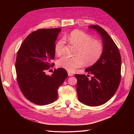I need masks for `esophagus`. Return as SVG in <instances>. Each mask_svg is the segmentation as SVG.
Here are the masks:
<instances>
[{
    "label": "esophagus",
    "instance_id": "34e87169",
    "mask_svg": "<svg viewBox=\"0 0 134 134\" xmlns=\"http://www.w3.org/2000/svg\"><path fill=\"white\" fill-rule=\"evenodd\" d=\"M68 75L70 76H73L74 74H73V73H72V72H70L69 71H68Z\"/></svg>",
    "mask_w": 134,
    "mask_h": 134
}]
</instances>
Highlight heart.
<instances>
[{
  "label": "heart",
  "mask_w": 134,
  "mask_h": 134,
  "mask_svg": "<svg viewBox=\"0 0 134 134\" xmlns=\"http://www.w3.org/2000/svg\"><path fill=\"white\" fill-rule=\"evenodd\" d=\"M71 43L78 46L75 56L64 55L58 61V66L69 71H73L76 69L82 67L84 62L87 65L93 64L101 57L103 51L102 44L97 40H93L91 36L85 32L74 30L68 37ZM65 41L61 38L56 43L55 51L58 55L65 52Z\"/></svg>",
  "instance_id": "heart-1"
}]
</instances>
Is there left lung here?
Instances as JSON below:
<instances>
[{"mask_svg":"<svg viewBox=\"0 0 134 134\" xmlns=\"http://www.w3.org/2000/svg\"><path fill=\"white\" fill-rule=\"evenodd\" d=\"M89 28L96 30L102 37L103 54L93 65L85 70L93 75L91 80L84 74L75 76L79 100L94 107L107 102L115 94L121 81V58L118 47L106 31L98 25Z\"/></svg>","mask_w":134,"mask_h":134,"instance_id":"obj_1","label":"left lung"}]
</instances>
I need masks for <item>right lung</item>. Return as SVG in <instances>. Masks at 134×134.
Instances as JSON below:
<instances>
[{"label":"right lung","instance_id":"obj_1","mask_svg":"<svg viewBox=\"0 0 134 134\" xmlns=\"http://www.w3.org/2000/svg\"><path fill=\"white\" fill-rule=\"evenodd\" d=\"M60 28L38 29L28 35L18 51L15 62L17 81L22 94L30 102L43 106L58 98V90L67 78L64 68L51 76L45 71L54 65L55 41Z\"/></svg>","mask_w":134,"mask_h":134}]
</instances>
